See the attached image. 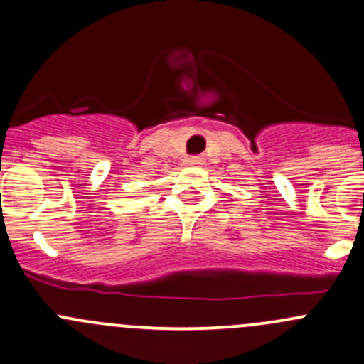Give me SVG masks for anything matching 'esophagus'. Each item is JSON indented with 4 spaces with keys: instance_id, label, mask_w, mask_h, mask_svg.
Segmentation results:
<instances>
[{
    "instance_id": "obj_1",
    "label": "esophagus",
    "mask_w": 364,
    "mask_h": 364,
    "mask_svg": "<svg viewBox=\"0 0 364 364\" xmlns=\"http://www.w3.org/2000/svg\"><path fill=\"white\" fill-rule=\"evenodd\" d=\"M186 164H188V165H200V164H203V156H188V159H186Z\"/></svg>"
}]
</instances>
